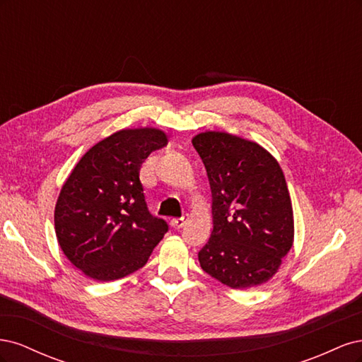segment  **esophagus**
I'll return each mask as SVG.
<instances>
[{"label":"esophagus","instance_id":"obj_1","mask_svg":"<svg viewBox=\"0 0 362 362\" xmlns=\"http://www.w3.org/2000/svg\"><path fill=\"white\" fill-rule=\"evenodd\" d=\"M189 221V216H182V217H173V218H170V226L172 228H181L185 222Z\"/></svg>","mask_w":362,"mask_h":362}]
</instances>
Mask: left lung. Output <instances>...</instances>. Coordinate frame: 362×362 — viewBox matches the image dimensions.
Masks as SVG:
<instances>
[{
  "label": "left lung",
  "instance_id": "1",
  "mask_svg": "<svg viewBox=\"0 0 362 362\" xmlns=\"http://www.w3.org/2000/svg\"><path fill=\"white\" fill-rule=\"evenodd\" d=\"M211 189L213 231L201 267L225 286L245 290L276 275L294 242V217L278 160L257 141L225 131L192 139Z\"/></svg>",
  "mask_w": 362,
  "mask_h": 362
}]
</instances>
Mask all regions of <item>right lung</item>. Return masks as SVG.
Here are the masks:
<instances>
[{
    "mask_svg": "<svg viewBox=\"0 0 362 362\" xmlns=\"http://www.w3.org/2000/svg\"><path fill=\"white\" fill-rule=\"evenodd\" d=\"M164 145L163 129H119L87 151L63 182L54 210L57 242L87 278L131 275L168 233L166 222L149 214L139 178L141 163Z\"/></svg>",
    "mask_w": 362,
    "mask_h": 362,
    "instance_id": "add662e5",
    "label": "right lung"
}]
</instances>
